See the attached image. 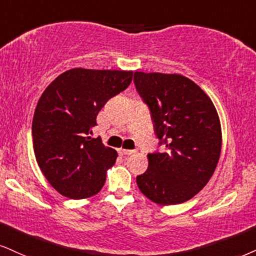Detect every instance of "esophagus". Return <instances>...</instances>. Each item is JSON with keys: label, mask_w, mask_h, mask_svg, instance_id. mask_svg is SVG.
Returning <instances> with one entry per match:
<instances>
[{"label": "esophagus", "mask_w": 256, "mask_h": 256, "mask_svg": "<svg viewBox=\"0 0 256 256\" xmlns=\"http://www.w3.org/2000/svg\"><path fill=\"white\" fill-rule=\"evenodd\" d=\"M118 153L121 154V156H130V154L134 153V150H123V148H120Z\"/></svg>", "instance_id": "esophagus-1"}]
</instances>
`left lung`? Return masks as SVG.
<instances>
[{"mask_svg":"<svg viewBox=\"0 0 256 256\" xmlns=\"http://www.w3.org/2000/svg\"><path fill=\"white\" fill-rule=\"evenodd\" d=\"M136 91L150 108L162 153L148 154L138 188L160 205L191 200L212 176L220 160L222 130L206 94L182 74L135 72Z\"/></svg>","mask_w":256,"mask_h":256,"instance_id":"1","label":"left lung"}]
</instances>
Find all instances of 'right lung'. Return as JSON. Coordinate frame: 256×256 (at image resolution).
I'll list each match as a JSON object with an SVG mask.
<instances>
[{"label":"right lung","mask_w":256,"mask_h":256,"mask_svg":"<svg viewBox=\"0 0 256 256\" xmlns=\"http://www.w3.org/2000/svg\"><path fill=\"white\" fill-rule=\"evenodd\" d=\"M133 71L71 68L38 102L32 123L38 165L59 194L82 200L98 194L118 152L91 138L104 104L126 90Z\"/></svg>","instance_id":"obj_1"}]
</instances>
